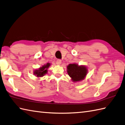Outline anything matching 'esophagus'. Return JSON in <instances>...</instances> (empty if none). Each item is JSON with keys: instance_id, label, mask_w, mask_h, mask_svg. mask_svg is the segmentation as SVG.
Returning a JSON list of instances; mask_svg holds the SVG:
<instances>
[{"instance_id": "34e87169", "label": "esophagus", "mask_w": 125, "mask_h": 125, "mask_svg": "<svg viewBox=\"0 0 125 125\" xmlns=\"http://www.w3.org/2000/svg\"><path fill=\"white\" fill-rule=\"evenodd\" d=\"M61 62H62V60L60 59H57L56 61V63L58 65H60L61 64Z\"/></svg>"}]
</instances>
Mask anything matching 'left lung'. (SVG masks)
I'll return each instance as SVG.
<instances>
[{
    "instance_id": "obj_1",
    "label": "left lung",
    "mask_w": 125,
    "mask_h": 125,
    "mask_svg": "<svg viewBox=\"0 0 125 125\" xmlns=\"http://www.w3.org/2000/svg\"><path fill=\"white\" fill-rule=\"evenodd\" d=\"M67 73L74 82L84 79L87 73V70L83 66H79L75 63L70 64L67 66Z\"/></svg>"
}]
</instances>
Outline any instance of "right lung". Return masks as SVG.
<instances>
[{
	"mask_svg": "<svg viewBox=\"0 0 125 125\" xmlns=\"http://www.w3.org/2000/svg\"><path fill=\"white\" fill-rule=\"evenodd\" d=\"M50 66V64L49 63H48L46 65L42 66V67L40 68L38 70H36L34 72V74L37 77H42L44 75L47 73V69L48 68L49 66Z\"/></svg>",
	"mask_w": 125,
	"mask_h": 125,
	"instance_id": "add662e5",
	"label": "right lung"
}]
</instances>
